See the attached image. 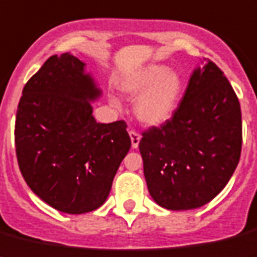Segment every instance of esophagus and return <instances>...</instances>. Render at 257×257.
I'll return each mask as SVG.
<instances>
[{
	"label": "esophagus",
	"mask_w": 257,
	"mask_h": 257,
	"mask_svg": "<svg viewBox=\"0 0 257 257\" xmlns=\"http://www.w3.org/2000/svg\"><path fill=\"white\" fill-rule=\"evenodd\" d=\"M128 134H130L131 144H133V148H138V147H139V143H140V139H142V137H140V135L137 133V131H134V130H131Z\"/></svg>",
	"instance_id": "1"
}]
</instances>
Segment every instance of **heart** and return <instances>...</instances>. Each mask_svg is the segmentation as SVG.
Returning a JSON list of instances; mask_svg holds the SVG:
<instances>
[{
    "instance_id": "heart-1",
    "label": "heart",
    "mask_w": 257,
    "mask_h": 257,
    "mask_svg": "<svg viewBox=\"0 0 257 257\" xmlns=\"http://www.w3.org/2000/svg\"><path fill=\"white\" fill-rule=\"evenodd\" d=\"M120 91L135 98L134 110L138 119L147 126H160L173 117L182 92L181 76L165 65L150 63L124 79ZM113 106L119 107L117 98L111 97Z\"/></svg>"
}]
</instances>
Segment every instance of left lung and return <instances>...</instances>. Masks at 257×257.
Wrapping results in <instances>:
<instances>
[{
    "label": "left lung",
    "mask_w": 257,
    "mask_h": 257,
    "mask_svg": "<svg viewBox=\"0 0 257 257\" xmlns=\"http://www.w3.org/2000/svg\"><path fill=\"white\" fill-rule=\"evenodd\" d=\"M242 113L212 61L196 67L173 117L139 143L148 191L160 207H203L227 185L240 157Z\"/></svg>",
    "instance_id": "1"
}]
</instances>
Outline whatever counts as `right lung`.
<instances>
[{"label":"right lung","mask_w":257,"mask_h":257,"mask_svg":"<svg viewBox=\"0 0 257 257\" xmlns=\"http://www.w3.org/2000/svg\"><path fill=\"white\" fill-rule=\"evenodd\" d=\"M102 95L85 63L52 56L24 85L15 148L28 187L54 209L82 214L101 207L131 147L123 120L97 123L91 102Z\"/></svg>","instance_id":"right-lung-1"}]
</instances>
